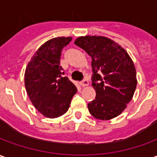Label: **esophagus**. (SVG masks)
Masks as SVG:
<instances>
[{"instance_id": "1", "label": "esophagus", "mask_w": 157, "mask_h": 157, "mask_svg": "<svg viewBox=\"0 0 157 157\" xmlns=\"http://www.w3.org/2000/svg\"><path fill=\"white\" fill-rule=\"evenodd\" d=\"M88 84L89 82L86 79H84L83 81H82V82H80V85L82 86H88Z\"/></svg>"}]
</instances>
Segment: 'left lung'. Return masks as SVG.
<instances>
[{"mask_svg": "<svg viewBox=\"0 0 157 157\" xmlns=\"http://www.w3.org/2000/svg\"><path fill=\"white\" fill-rule=\"evenodd\" d=\"M75 44L92 57L96 98L87 104L89 112L101 120L115 118L131 101L137 85L131 58L120 45L102 36L79 37Z\"/></svg>", "mask_w": 157, "mask_h": 157, "instance_id": "left-lung-1", "label": "left lung"}]
</instances>
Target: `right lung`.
<instances>
[{
  "mask_svg": "<svg viewBox=\"0 0 157 157\" xmlns=\"http://www.w3.org/2000/svg\"><path fill=\"white\" fill-rule=\"evenodd\" d=\"M71 37L52 39L40 46L31 58L24 75L27 93L35 109L47 118H57L67 112L75 86L64 76L60 66L63 48Z\"/></svg>",
  "mask_w": 157,
  "mask_h": 157,
  "instance_id": "add662e5",
  "label": "right lung"
}]
</instances>
